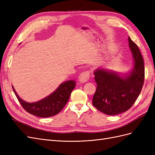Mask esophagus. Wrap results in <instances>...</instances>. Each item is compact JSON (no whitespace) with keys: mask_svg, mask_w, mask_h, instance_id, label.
I'll use <instances>...</instances> for the list:
<instances>
[{"mask_svg":"<svg viewBox=\"0 0 155 155\" xmlns=\"http://www.w3.org/2000/svg\"><path fill=\"white\" fill-rule=\"evenodd\" d=\"M89 78H90V72L86 71V72H84L79 75V81L80 83H85V82L88 81Z\"/></svg>","mask_w":155,"mask_h":155,"instance_id":"1","label":"esophagus"}]
</instances>
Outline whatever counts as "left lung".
Returning <instances> with one entry per match:
<instances>
[{"label": "left lung", "mask_w": 155, "mask_h": 155, "mask_svg": "<svg viewBox=\"0 0 155 155\" xmlns=\"http://www.w3.org/2000/svg\"><path fill=\"white\" fill-rule=\"evenodd\" d=\"M134 59L133 68L125 74L103 67L94 72L97 88L92 104L107 115H116L129 110L141 92L145 69L143 60L137 45L128 37Z\"/></svg>", "instance_id": "left-lung-1"}]
</instances>
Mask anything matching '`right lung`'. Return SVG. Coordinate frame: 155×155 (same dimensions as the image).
Instances as JSON below:
<instances>
[{"label":"right lung","instance_id":"obj_1","mask_svg":"<svg viewBox=\"0 0 155 155\" xmlns=\"http://www.w3.org/2000/svg\"><path fill=\"white\" fill-rule=\"evenodd\" d=\"M76 81L68 80L60 84L59 87L48 96L33 103L25 101L18 96L12 85L14 93L22 107L30 114L41 118H48L58 114L68 102Z\"/></svg>","mask_w":155,"mask_h":155}]
</instances>
